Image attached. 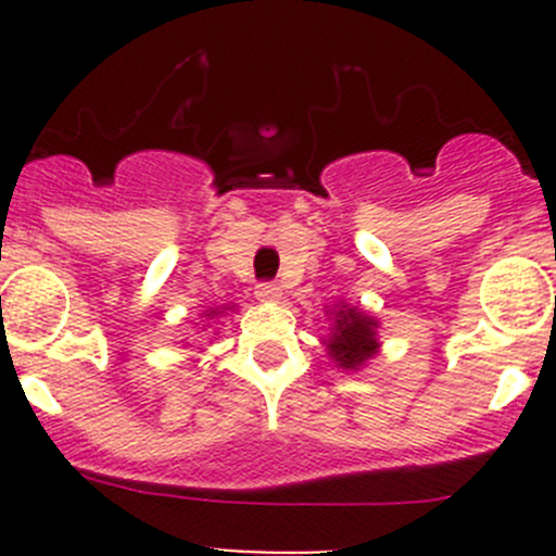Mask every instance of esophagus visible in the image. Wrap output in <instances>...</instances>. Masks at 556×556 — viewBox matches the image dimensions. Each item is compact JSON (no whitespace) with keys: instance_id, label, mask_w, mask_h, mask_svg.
<instances>
[{"instance_id":"obj_1","label":"esophagus","mask_w":556,"mask_h":556,"mask_svg":"<svg viewBox=\"0 0 556 556\" xmlns=\"http://www.w3.org/2000/svg\"><path fill=\"white\" fill-rule=\"evenodd\" d=\"M255 295L257 301H263V304H277V301L282 299V290H279L274 282H263L255 288Z\"/></svg>"}]
</instances>
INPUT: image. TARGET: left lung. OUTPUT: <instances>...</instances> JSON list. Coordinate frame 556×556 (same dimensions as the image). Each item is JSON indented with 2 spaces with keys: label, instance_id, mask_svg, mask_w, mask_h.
<instances>
[{
  "label": "left lung",
  "instance_id": "obj_1",
  "mask_svg": "<svg viewBox=\"0 0 556 556\" xmlns=\"http://www.w3.org/2000/svg\"><path fill=\"white\" fill-rule=\"evenodd\" d=\"M325 317L330 319V333L323 339V346L336 368L361 371L371 357L379 355L382 341H379V319L374 314L339 301L325 309Z\"/></svg>",
  "mask_w": 556,
  "mask_h": 556
}]
</instances>
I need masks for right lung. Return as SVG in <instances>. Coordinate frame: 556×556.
I'll list each match as a JSON object with an SVG mask.
<instances>
[{"label":"right lung","mask_w":556,"mask_h":556,"mask_svg":"<svg viewBox=\"0 0 556 556\" xmlns=\"http://www.w3.org/2000/svg\"><path fill=\"white\" fill-rule=\"evenodd\" d=\"M228 312H233V306L231 304H223V306H210V309H204V312H201V319H199V323H201V330H206V328H210V323H212V319H217V317H226V314ZM217 336V333H215ZM190 346V344H188ZM199 350H201V346H199Z\"/></svg>","instance_id":"1"}]
</instances>
